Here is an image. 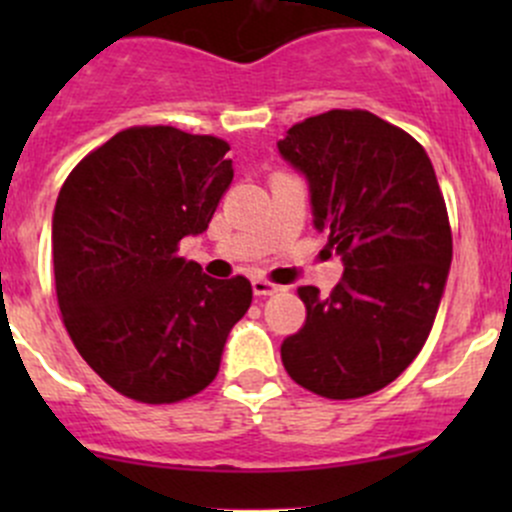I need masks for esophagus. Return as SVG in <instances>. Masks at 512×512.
I'll use <instances>...</instances> for the list:
<instances>
[{
    "label": "esophagus",
    "mask_w": 512,
    "mask_h": 512,
    "mask_svg": "<svg viewBox=\"0 0 512 512\" xmlns=\"http://www.w3.org/2000/svg\"><path fill=\"white\" fill-rule=\"evenodd\" d=\"M280 285H275V282L265 280V277H255L252 280V292L257 294V297H267V294H277L280 292Z\"/></svg>",
    "instance_id": "1"
}]
</instances>
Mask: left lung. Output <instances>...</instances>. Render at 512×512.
<instances>
[{"mask_svg": "<svg viewBox=\"0 0 512 512\" xmlns=\"http://www.w3.org/2000/svg\"><path fill=\"white\" fill-rule=\"evenodd\" d=\"M277 148L307 175L324 250L344 260L329 297L297 289L307 319L282 364L312 394L361 399L416 359L441 304L453 237L436 170L416 138L361 108L304 118Z\"/></svg>", "mask_w": 512, "mask_h": 512, "instance_id": "1", "label": "left lung"}]
</instances>
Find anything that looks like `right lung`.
<instances>
[{
    "label": "right lung",
    "instance_id": "1",
    "mask_svg": "<svg viewBox=\"0 0 512 512\" xmlns=\"http://www.w3.org/2000/svg\"><path fill=\"white\" fill-rule=\"evenodd\" d=\"M230 146L173 126H133L64 180L51 223L56 299L71 342L118 394L178 404L218 376L252 304L247 277L213 280L178 255L232 183Z\"/></svg>",
    "mask_w": 512,
    "mask_h": 512
}]
</instances>
